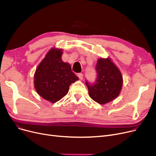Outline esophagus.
I'll list each match as a JSON object with an SVG mask.
<instances>
[{
  "label": "esophagus",
  "instance_id": "esophagus-1",
  "mask_svg": "<svg viewBox=\"0 0 156 156\" xmlns=\"http://www.w3.org/2000/svg\"><path fill=\"white\" fill-rule=\"evenodd\" d=\"M78 76L80 80H82L83 78V73H78Z\"/></svg>",
  "mask_w": 156,
  "mask_h": 156
}]
</instances>
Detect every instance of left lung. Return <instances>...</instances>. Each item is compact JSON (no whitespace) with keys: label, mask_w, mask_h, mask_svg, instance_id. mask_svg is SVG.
I'll use <instances>...</instances> for the list:
<instances>
[{"label":"left lung","mask_w":156,"mask_h":156,"mask_svg":"<svg viewBox=\"0 0 156 156\" xmlns=\"http://www.w3.org/2000/svg\"><path fill=\"white\" fill-rule=\"evenodd\" d=\"M97 77L94 83L86 80L85 84L92 99L100 104L108 103L119 95L122 78L119 69L110 59L100 58L95 67Z\"/></svg>","instance_id":"1"}]
</instances>
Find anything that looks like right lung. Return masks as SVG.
Segmentation results:
<instances>
[{"mask_svg":"<svg viewBox=\"0 0 156 156\" xmlns=\"http://www.w3.org/2000/svg\"><path fill=\"white\" fill-rule=\"evenodd\" d=\"M61 49L52 48L40 63L34 76L37 92L52 103L61 100L69 86L79 78L71 71L70 64L62 61Z\"/></svg>","mask_w":156,"mask_h":156,"instance_id":"obj_1","label":"right lung"}]
</instances>
